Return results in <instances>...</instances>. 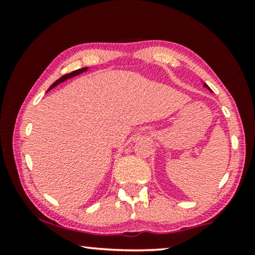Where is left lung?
Instances as JSON below:
<instances>
[{"label":"left lung","mask_w":255,"mask_h":255,"mask_svg":"<svg viewBox=\"0 0 255 255\" xmlns=\"http://www.w3.org/2000/svg\"><path fill=\"white\" fill-rule=\"evenodd\" d=\"M202 82H203V81H202ZM203 86L205 87V88H208V89H209V90H210V92H211V89H210V88H209V86L207 85V83H204V82H203Z\"/></svg>","instance_id":"8db88e82"}]
</instances>
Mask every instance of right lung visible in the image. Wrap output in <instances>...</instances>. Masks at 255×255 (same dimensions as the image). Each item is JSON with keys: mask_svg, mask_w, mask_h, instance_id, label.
Here are the masks:
<instances>
[{"mask_svg": "<svg viewBox=\"0 0 255 255\" xmlns=\"http://www.w3.org/2000/svg\"><path fill=\"white\" fill-rule=\"evenodd\" d=\"M89 69V67H83V68H80V69H76V71H74V72H72V73H69V74H65L64 76H61L60 79H58L57 81H55L53 85H52L50 88H48V90H51V89H53L54 87H57L58 85H60V83H62L64 81H66V80H68V79H72V78H74V76H76V75H79V74H82V73H85V72H87ZM47 90V92H48Z\"/></svg>", "mask_w": 255, "mask_h": 255, "instance_id": "right-lung-1", "label": "right lung"}]
</instances>
